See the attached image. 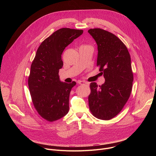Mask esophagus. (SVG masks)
<instances>
[{
    "instance_id": "34e87169",
    "label": "esophagus",
    "mask_w": 156,
    "mask_h": 156,
    "mask_svg": "<svg viewBox=\"0 0 156 156\" xmlns=\"http://www.w3.org/2000/svg\"><path fill=\"white\" fill-rule=\"evenodd\" d=\"M78 83L79 84H81V85H83V84H87L86 82L84 81H78Z\"/></svg>"
}]
</instances>
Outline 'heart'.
Listing matches in <instances>:
<instances>
[{
  "mask_svg": "<svg viewBox=\"0 0 156 156\" xmlns=\"http://www.w3.org/2000/svg\"><path fill=\"white\" fill-rule=\"evenodd\" d=\"M87 46V45H85V46Z\"/></svg>",
  "mask_w": 156,
  "mask_h": 156,
  "instance_id": "1",
  "label": "heart"
}]
</instances>
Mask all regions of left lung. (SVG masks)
I'll use <instances>...</instances> for the list:
<instances>
[{
	"instance_id": "left-lung-1",
	"label": "left lung",
	"mask_w": 156,
	"mask_h": 156,
	"mask_svg": "<svg viewBox=\"0 0 156 156\" xmlns=\"http://www.w3.org/2000/svg\"><path fill=\"white\" fill-rule=\"evenodd\" d=\"M88 33L97 43V66L105 80L101 86L91 83L89 107L95 117L108 120L121 112L131 94L133 74L130 55L125 44L112 33L101 28L90 29Z\"/></svg>"
}]
</instances>
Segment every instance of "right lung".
I'll return each instance as SVG.
<instances>
[{
  "label": "right lung",
  "mask_w": 156,
  "mask_h": 156,
  "mask_svg": "<svg viewBox=\"0 0 156 156\" xmlns=\"http://www.w3.org/2000/svg\"><path fill=\"white\" fill-rule=\"evenodd\" d=\"M83 33L66 28L55 31L40 44L31 63L28 82L32 102L39 115L48 122L59 120L69 112L70 93L76 82L60 81L62 54Z\"/></svg>",
  "instance_id": "obj_1"
}]
</instances>
